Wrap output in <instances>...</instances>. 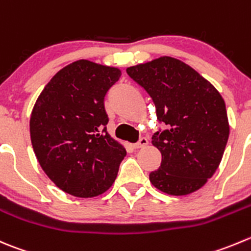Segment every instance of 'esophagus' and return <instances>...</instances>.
I'll return each instance as SVG.
<instances>
[{
    "instance_id": "34e87169",
    "label": "esophagus",
    "mask_w": 251,
    "mask_h": 251,
    "mask_svg": "<svg viewBox=\"0 0 251 251\" xmlns=\"http://www.w3.org/2000/svg\"><path fill=\"white\" fill-rule=\"evenodd\" d=\"M147 145H148L147 138L142 137V138H140V141H138L137 143H133L132 147L135 148V150H138V148H142V147H145V146H147Z\"/></svg>"
}]
</instances>
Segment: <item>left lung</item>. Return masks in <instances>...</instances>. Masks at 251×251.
Instances as JSON below:
<instances>
[{
  "label": "left lung",
  "mask_w": 251,
  "mask_h": 251,
  "mask_svg": "<svg viewBox=\"0 0 251 251\" xmlns=\"http://www.w3.org/2000/svg\"><path fill=\"white\" fill-rule=\"evenodd\" d=\"M126 72L150 94L164 124L152 136L162 153L159 169L150 174L152 185L175 196L199 190L217 170L229 136L222 96L193 67L169 56Z\"/></svg>",
  "instance_id": "left-lung-1"
}]
</instances>
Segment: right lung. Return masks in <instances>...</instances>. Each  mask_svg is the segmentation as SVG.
I'll list each match as a JSON object with an SVG mask.
<instances>
[{"label":"right lung","instance_id":"1","mask_svg":"<svg viewBox=\"0 0 251 251\" xmlns=\"http://www.w3.org/2000/svg\"><path fill=\"white\" fill-rule=\"evenodd\" d=\"M120 76L116 67L78 60L50 79L34 105V153L51 181L70 195L94 198L115 181L126 150L106 131L104 98Z\"/></svg>","mask_w":251,"mask_h":251}]
</instances>
